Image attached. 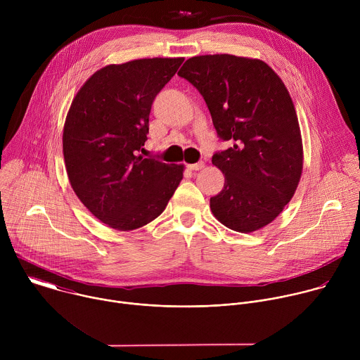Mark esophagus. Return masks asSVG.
I'll return each instance as SVG.
<instances>
[{"instance_id":"1","label":"esophagus","mask_w":360,"mask_h":360,"mask_svg":"<svg viewBox=\"0 0 360 360\" xmlns=\"http://www.w3.org/2000/svg\"><path fill=\"white\" fill-rule=\"evenodd\" d=\"M203 167H205V164H203V162H196V164H191V165H188V168H189L191 171H200Z\"/></svg>"}]
</instances>
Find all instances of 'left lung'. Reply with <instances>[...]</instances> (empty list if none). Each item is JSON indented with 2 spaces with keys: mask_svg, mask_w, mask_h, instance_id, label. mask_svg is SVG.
Here are the masks:
<instances>
[{
  "mask_svg": "<svg viewBox=\"0 0 360 360\" xmlns=\"http://www.w3.org/2000/svg\"><path fill=\"white\" fill-rule=\"evenodd\" d=\"M178 75L203 96L219 138L233 143L212 157L225 175L222 191L211 198L214 217L242 233L266 226L292 199L303 168L285 84L266 63L229 54L192 57Z\"/></svg>",
  "mask_w": 360,
  "mask_h": 360,
  "instance_id": "left-lung-1",
  "label": "left lung"
}]
</instances>
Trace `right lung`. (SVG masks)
Listing matches in <instances>:
<instances>
[{
	"mask_svg": "<svg viewBox=\"0 0 360 360\" xmlns=\"http://www.w3.org/2000/svg\"><path fill=\"white\" fill-rule=\"evenodd\" d=\"M184 58H143L98 70L67 114L63 150L70 184L86 210L117 231L158 218L184 176V165L139 155L158 92Z\"/></svg>",
	"mask_w": 360,
	"mask_h": 360,
	"instance_id": "1",
	"label": "right lung"
}]
</instances>
